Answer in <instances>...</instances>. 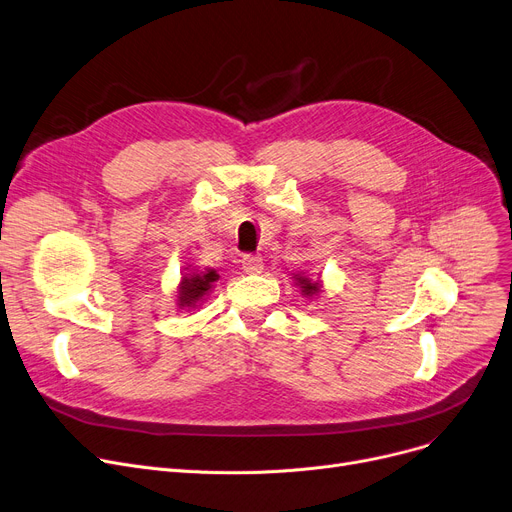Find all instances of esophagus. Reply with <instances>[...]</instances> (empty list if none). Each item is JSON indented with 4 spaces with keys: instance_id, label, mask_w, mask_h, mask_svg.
Segmentation results:
<instances>
[{
    "instance_id": "1",
    "label": "esophagus",
    "mask_w": 512,
    "mask_h": 512,
    "mask_svg": "<svg viewBox=\"0 0 512 512\" xmlns=\"http://www.w3.org/2000/svg\"><path fill=\"white\" fill-rule=\"evenodd\" d=\"M242 268H244V273H248V275H258V273H262L264 262H262L260 256L246 254V256L242 258Z\"/></svg>"
}]
</instances>
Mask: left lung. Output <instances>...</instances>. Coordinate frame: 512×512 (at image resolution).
I'll return each mask as SVG.
<instances>
[{
    "instance_id": "obj_1",
    "label": "left lung",
    "mask_w": 512,
    "mask_h": 512,
    "mask_svg": "<svg viewBox=\"0 0 512 512\" xmlns=\"http://www.w3.org/2000/svg\"><path fill=\"white\" fill-rule=\"evenodd\" d=\"M293 281H295V285L299 287V293H302V295L308 297V299L318 297L320 291H322V279H320V277L312 279V277H308V275H304V273H293Z\"/></svg>"
}]
</instances>
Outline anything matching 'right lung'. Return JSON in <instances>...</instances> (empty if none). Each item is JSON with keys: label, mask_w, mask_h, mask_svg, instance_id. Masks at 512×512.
I'll return each mask as SVG.
<instances>
[{"label": "right lung", "mask_w": 512, "mask_h": 512, "mask_svg": "<svg viewBox=\"0 0 512 512\" xmlns=\"http://www.w3.org/2000/svg\"><path fill=\"white\" fill-rule=\"evenodd\" d=\"M219 279L217 270L213 268H196V266H186L182 281L177 285V308L179 310H194L198 308L204 297L213 291V283Z\"/></svg>", "instance_id": "right-lung-1"}]
</instances>
